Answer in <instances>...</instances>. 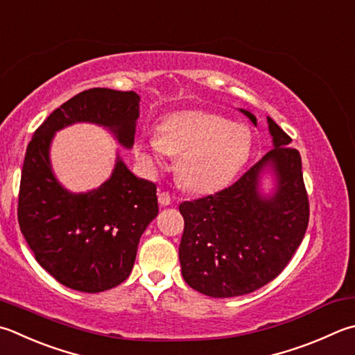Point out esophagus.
<instances>
[{
  "instance_id": "obj_1",
  "label": "esophagus",
  "mask_w": 355,
  "mask_h": 355,
  "mask_svg": "<svg viewBox=\"0 0 355 355\" xmlns=\"http://www.w3.org/2000/svg\"><path fill=\"white\" fill-rule=\"evenodd\" d=\"M159 204H160V205H170V204H171L170 193L160 191V193H159Z\"/></svg>"
}]
</instances>
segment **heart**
<instances>
[{
	"label": "heart",
	"mask_w": 355,
	"mask_h": 355,
	"mask_svg": "<svg viewBox=\"0 0 355 355\" xmlns=\"http://www.w3.org/2000/svg\"><path fill=\"white\" fill-rule=\"evenodd\" d=\"M252 153V132L245 125L205 111H185L166 117L159 132L137 140V155L150 166L179 156L178 178L187 190L211 193L230 184Z\"/></svg>",
	"instance_id": "b5f03b06"
}]
</instances>
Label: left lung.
<instances>
[{"label":"left lung","instance_id":"8db88e82","mask_svg":"<svg viewBox=\"0 0 355 355\" xmlns=\"http://www.w3.org/2000/svg\"><path fill=\"white\" fill-rule=\"evenodd\" d=\"M244 114L257 125L249 111ZM273 148L235 184L213 195L184 200L179 261L185 283L213 298L245 295L270 283L289 264L309 223L302 157L292 139L267 117ZM266 164L277 171L272 198L257 193Z\"/></svg>","mask_w":355,"mask_h":355}]
</instances>
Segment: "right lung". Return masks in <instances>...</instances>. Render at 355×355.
Wrapping results in <instances>:
<instances>
[{"label": "right lung", "mask_w": 355, "mask_h": 355, "mask_svg": "<svg viewBox=\"0 0 355 355\" xmlns=\"http://www.w3.org/2000/svg\"><path fill=\"white\" fill-rule=\"evenodd\" d=\"M139 96L92 88L57 108L33 132L18 193V224L43 269L73 291L97 293L123 283L139 239L159 211L156 184L139 179L119 160L98 190L72 195L53 178L49 144L57 130L94 122L114 131L126 148L135 144Z\"/></svg>", "instance_id": "obj_1"}]
</instances>
